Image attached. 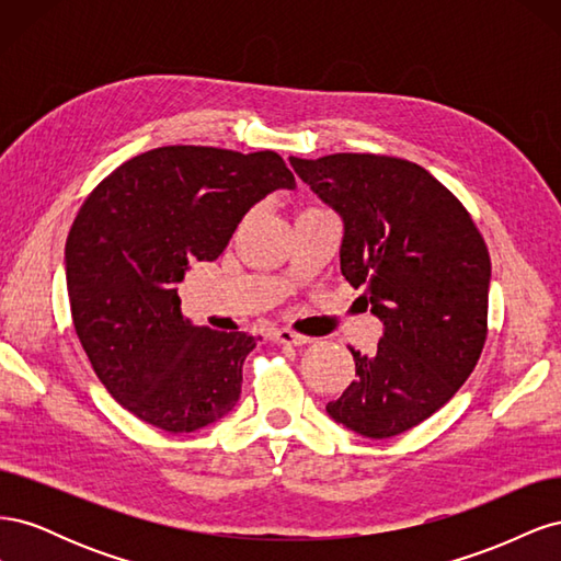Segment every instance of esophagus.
I'll list each match as a JSON object with an SVG mask.
<instances>
[{"mask_svg":"<svg viewBox=\"0 0 561 561\" xmlns=\"http://www.w3.org/2000/svg\"><path fill=\"white\" fill-rule=\"evenodd\" d=\"M268 336L274 339V342H278V344H293V346H301V344H309V342H311L309 336L297 334V332H293V330H285V328H280V330H271V334H268Z\"/></svg>","mask_w":561,"mask_h":561,"instance_id":"34e87169","label":"esophagus"}]
</instances>
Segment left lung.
<instances>
[{
  "label": "left lung",
  "instance_id": "1",
  "mask_svg": "<svg viewBox=\"0 0 561 561\" xmlns=\"http://www.w3.org/2000/svg\"><path fill=\"white\" fill-rule=\"evenodd\" d=\"M344 219L342 274L383 322L371 355L351 348L355 381L328 414L365 437L419 426L466 383L486 342L491 260L443 182L398 157H290Z\"/></svg>",
  "mask_w": 561,
  "mask_h": 561
}]
</instances>
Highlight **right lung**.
<instances>
[{"mask_svg":"<svg viewBox=\"0 0 561 561\" xmlns=\"http://www.w3.org/2000/svg\"><path fill=\"white\" fill-rule=\"evenodd\" d=\"M276 190H295L276 151L171 145L118 165L79 208L65 243L75 330L110 396L145 423L192 433L239 402L254 336L192 325L175 285Z\"/></svg>","mask_w":561,"mask_h":561,"instance_id":"right-lung-1","label":"right lung"}]
</instances>
